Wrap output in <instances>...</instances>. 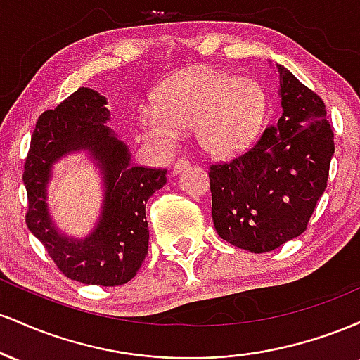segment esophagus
Masks as SVG:
<instances>
[{
	"mask_svg": "<svg viewBox=\"0 0 360 360\" xmlns=\"http://www.w3.org/2000/svg\"><path fill=\"white\" fill-rule=\"evenodd\" d=\"M189 166V160H186V159H177L176 162H174V167H172V172H174V174H179L181 171H183V169H186Z\"/></svg>",
	"mask_w": 360,
	"mask_h": 360,
	"instance_id": "esophagus-1",
	"label": "esophagus"
}]
</instances>
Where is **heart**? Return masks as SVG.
Here are the masks:
<instances>
[{
  "mask_svg": "<svg viewBox=\"0 0 360 360\" xmlns=\"http://www.w3.org/2000/svg\"><path fill=\"white\" fill-rule=\"evenodd\" d=\"M266 115V94L255 81L226 72L198 69L167 86L159 106L142 113L143 131L152 142L172 148L181 128H196L206 152L226 155L257 134Z\"/></svg>",
  "mask_w": 360,
  "mask_h": 360,
  "instance_id": "heart-1",
  "label": "heart"
}]
</instances>
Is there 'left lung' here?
<instances>
[{
	"mask_svg": "<svg viewBox=\"0 0 360 360\" xmlns=\"http://www.w3.org/2000/svg\"><path fill=\"white\" fill-rule=\"evenodd\" d=\"M283 115L255 146L210 166L212 214L223 240L271 252L308 229L328 181L333 131L320 96L279 65Z\"/></svg>",
	"mask_w": 360,
	"mask_h": 360,
	"instance_id": "obj_1",
	"label": "left lung"
}]
</instances>
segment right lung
<instances>
[{"label":"right lung","mask_w":360,"mask_h":360,"mask_svg":"<svg viewBox=\"0 0 360 360\" xmlns=\"http://www.w3.org/2000/svg\"><path fill=\"white\" fill-rule=\"evenodd\" d=\"M105 105V96L79 88L37 120L23 171L28 198L25 221L65 278L96 286H120L134 278L146 260V205L166 184V169L131 166L125 143L105 127L110 118ZM79 148H89L101 160L107 194L101 225L88 239L76 243L53 229L44 205V184L51 164Z\"/></svg>","instance_id":"1"}]
</instances>
